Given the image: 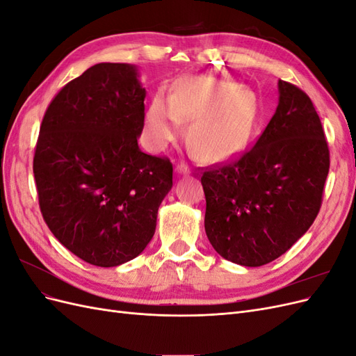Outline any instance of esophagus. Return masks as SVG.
Masks as SVG:
<instances>
[{"label":"esophagus","instance_id":"1","mask_svg":"<svg viewBox=\"0 0 356 356\" xmlns=\"http://www.w3.org/2000/svg\"><path fill=\"white\" fill-rule=\"evenodd\" d=\"M175 172H177V175H182V177H186V175H190V174H191L190 168H188L186 163H179V165L175 168Z\"/></svg>","mask_w":356,"mask_h":356}]
</instances>
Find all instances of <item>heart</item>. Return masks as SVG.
Returning <instances> with one entry per match:
<instances>
[{"label": "heart", "instance_id": "b5f03b06", "mask_svg": "<svg viewBox=\"0 0 356 356\" xmlns=\"http://www.w3.org/2000/svg\"><path fill=\"white\" fill-rule=\"evenodd\" d=\"M258 104L252 90L209 75L179 79L170 96L159 92L145 113V136L154 149H163L182 134L202 160L220 163L246 145L257 123Z\"/></svg>", "mask_w": 356, "mask_h": 356}]
</instances>
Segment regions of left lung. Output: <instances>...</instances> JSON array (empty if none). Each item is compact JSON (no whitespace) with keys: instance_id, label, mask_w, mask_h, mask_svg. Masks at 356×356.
Wrapping results in <instances>:
<instances>
[{"instance_id":"left-lung-1","label":"left lung","mask_w":356,"mask_h":356,"mask_svg":"<svg viewBox=\"0 0 356 356\" xmlns=\"http://www.w3.org/2000/svg\"><path fill=\"white\" fill-rule=\"evenodd\" d=\"M277 89V108L255 145L200 179L211 245L245 267L276 260L309 230L330 169L324 129L310 98L284 80Z\"/></svg>"}]
</instances>
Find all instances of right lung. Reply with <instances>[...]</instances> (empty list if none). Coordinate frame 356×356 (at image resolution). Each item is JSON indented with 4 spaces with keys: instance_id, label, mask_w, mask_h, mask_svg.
<instances>
[{
    "instance_id": "add662e5",
    "label": "right lung",
    "mask_w": 356,
    "mask_h": 356,
    "mask_svg": "<svg viewBox=\"0 0 356 356\" xmlns=\"http://www.w3.org/2000/svg\"><path fill=\"white\" fill-rule=\"evenodd\" d=\"M145 95L135 65L96 63L63 86L40 127L34 177L42 218L93 266L141 254L172 188L169 159L138 147Z\"/></svg>"
}]
</instances>
